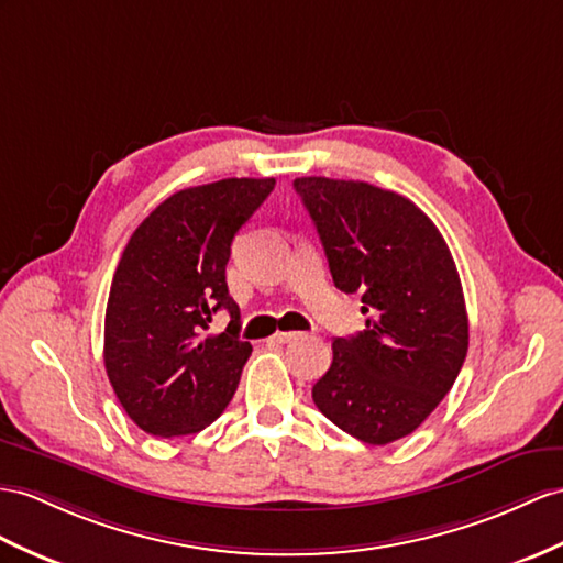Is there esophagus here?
Instances as JSON below:
<instances>
[{
	"label": "esophagus",
	"mask_w": 563,
	"mask_h": 563,
	"mask_svg": "<svg viewBox=\"0 0 563 563\" xmlns=\"http://www.w3.org/2000/svg\"><path fill=\"white\" fill-rule=\"evenodd\" d=\"M298 336H300V332H277L272 336V341L274 344H289V341H294Z\"/></svg>",
	"instance_id": "esophagus-1"
}]
</instances>
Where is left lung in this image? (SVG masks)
I'll return each mask as SVG.
<instances>
[{
    "mask_svg": "<svg viewBox=\"0 0 563 563\" xmlns=\"http://www.w3.org/2000/svg\"><path fill=\"white\" fill-rule=\"evenodd\" d=\"M334 286L361 296L365 329L332 341L334 358L312 401L365 444L413 432L454 387L468 353L456 263L416 202L365 181H294Z\"/></svg>",
    "mask_w": 563,
    "mask_h": 563,
    "instance_id": "8db88e82",
    "label": "left lung"
}]
</instances>
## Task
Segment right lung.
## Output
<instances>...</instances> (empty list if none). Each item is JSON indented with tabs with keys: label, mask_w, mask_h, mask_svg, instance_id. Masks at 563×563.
Returning <instances> with one entry per match:
<instances>
[{
	"label": "right lung",
	"mask_w": 563,
	"mask_h": 563,
	"mask_svg": "<svg viewBox=\"0 0 563 563\" xmlns=\"http://www.w3.org/2000/svg\"><path fill=\"white\" fill-rule=\"evenodd\" d=\"M274 178H222L169 196L133 231L104 314V369L119 404L155 437L194 434L234 396L253 346L227 289L239 229L272 194ZM227 309L224 333L208 335Z\"/></svg>",
	"instance_id": "right-lung-1"
}]
</instances>
